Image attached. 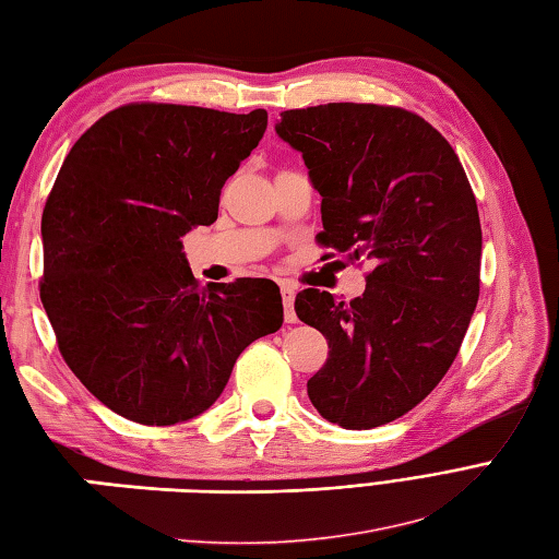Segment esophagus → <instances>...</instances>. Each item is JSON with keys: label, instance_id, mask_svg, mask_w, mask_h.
<instances>
[{"label": "esophagus", "instance_id": "1", "mask_svg": "<svg viewBox=\"0 0 559 559\" xmlns=\"http://www.w3.org/2000/svg\"><path fill=\"white\" fill-rule=\"evenodd\" d=\"M282 306H284V320L287 322H296V313H294V299H296V292L292 284H282Z\"/></svg>", "mask_w": 559, "mask_h": 559}]
</instances>
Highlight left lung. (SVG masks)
<instances>
[{"instance_id":"left-lung-1","label":"left lung","mask_w":559,"mask_h":559,"mask_svg":"<svg viewBox=\"0 0 559 559\" xmlns=\"http://www.w3.org/2000/svg\"><path fill=\"white\" fill-rule=\"evenodd\" d=\"M275 131L301 153L322 198L318 241L373 263L349 304L318 289L296 296V316L330 346L308 396L346 430L384 426L436 390L476 311L474 191L440 131L400 107L289 109Z\"/></svg>"}]
</instances>
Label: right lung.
<instances>
[{
    "mask_svg": "<svg viewBox=\"0 0 559 559\" xmlns=\"http://www.w3.org/2000/svg\"><path fill=\"white\" fill-rule=\"evenodd\" d=\"M265 129V109L123 105L61 165L40 299L73 376L115 414L143 426L201 416L246 346L282 328L275 282L201 287L181 241L217 219L222 186Z\"/></svg>",
    "mask_w": 559,
    "mask_h": 559,
    "instance_id": "right-lung-1",
    "label": "right lung"
}]
</instances>
